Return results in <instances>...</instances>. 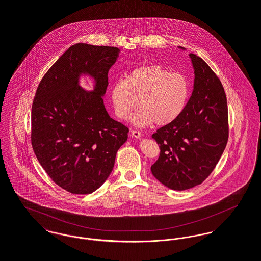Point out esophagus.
<instances>
[{
  "label": "esophagus",
  "instance_id": "34e87169",
  "mask_svg": "<svg viewBox=\"0 0 261 261\" xmlns=\"http://www.w3.org/2000/svg\"><path fill=\"white\" fill-rule=\"evenodd\" d=\"M130 135L136 138V139H141L142 138V134L139 132V130H135V129H132L130 130Z\"/></svg>",
  "mask_w": 261,
  "mask_h": 261
}]
</instances>
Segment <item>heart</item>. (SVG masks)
<instances>
[{
	"mask_svg": "<svg viewBox=\"0 0 261 261\" xmlns=\"http://www.w3.org/2000/svg\"><path fill=\"white\" fill-rule=\"evenodd\" d=\"M189 96L190 83L185 75L153 63L133 69L111 89L112 108L120 119H128L140 101L142 109L132 119L137 126L174 122L185 111Z\"/></svg>",
	"mask_w": 261,
	"mask_h": 261,
	"instance_id": "1",
	"label": "heart"
}]
</instances>
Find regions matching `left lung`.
Returning a JSON list of instances; mask_svg holds the SVG:
<instances>
[{
    "label": "left lung",
    "instance_id": "obj_1",
    "mask_svg": "<svg viewBox=\"0 0 261 261\" xmlns=\"http://www.w3.org/2000/svg\"><path fill=\"white\" fill-rule=\"evenodd\" d=\"M189 56L195 77L186 109L177 120L151 136L161 149L158 161L150 167L151 174L176 191L200 185L216 167L228 141L222 83L202 58L193 53Z\"/></svg>",
    "mask_w": 261,
    "mask_h": 261
}]
</instances>
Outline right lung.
Returning a JSON list of instances; mask_svg holds the SVG:
<instances>
[{"label":"right lung","mask_w":261,"mask_h":261,"mask_svg":"<svg viewBox=\"0 0 261 261\" xmlns=\"http://www.w3.org/2000/svg\"><path fill=\"white\" fill-rule=\"evenodd\" d=\"M120 50L77 43L69 47L39 83L32 106L31 142L48 176L72 194H90L112 173L116 151L128 128L112 118L103 96L109 70ZM94 79V89L80 85Z\"/></svg>","instance_id":"right-lung-1"}]
</instances>
